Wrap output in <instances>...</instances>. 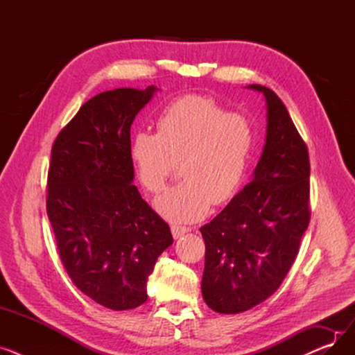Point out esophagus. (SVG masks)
Here are the masks:
<instances>
[{"label":"esophagus","instance_id":"1","mask_svg":"<svg viewBox=\"0 0 355 355\" xmlns=\"http://www.w3.org/2000/svg\"><path fill=\"white\" fill-rule=\"evenodd\" d=\"M171 232H173L174 239H180L184 234H187L189 232H191V229L190 227H185V226H171Z\"/></svg>","mask_w":355,"mask_h":355}]
</instances>
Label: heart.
<instances>
[{
  "label": "heart",
  "mask_w": 355,
  "mask_h": 355,
  "mask_svg": "<svg viewBox=\"0 0 355 355\" xmlns=\"http://www.w3.org/2000/svg\"><path fill=\"white\" fill-rule=\"evenodd\" d=\"M254 144V125L248 116L211 98L189 95L162 109L157 134L139 130L132 137L129 155L138 180L153 194L162 191L180 162L182 181L155 200V209L170 221L189 223L237 194Z\"/></svg>",
  "instance_id": "obj_1"
}]
</instances>
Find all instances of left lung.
I'll use <instances>...</instances> for the list:
<instances>
[{"mask_svg":"<svg viewBox=\"0 0 355 355\" xmlns=\"http://www.w3.org/2000/svg\"><path fill=\"white\" fill-rule=\"evenodd\" d=\"M268 128L253 180L200 232L206 243L202 297L218 313L245 312L284 282L309 211V155L284 102L262 85Z\"/></svg>","mask_w":355,"mask_h":355,"instance_id":"obj_1","label":"left lung"}]
</instances>
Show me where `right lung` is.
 Returning a JSON list of instances; mask_svg holds the SVG:
<instances>
[{
  "label": "right lung",
  "instance_id": "1",
  "mask_svg": "<svg viewBox=\"0 0 355 355\" xmlns=\"http://www.w3.org/2000/svg\"><path fill=\"white\" fill-rule=\"evenodd\" d=\"M157 87H121L87 101L51 148L47 216L71 282L99 305L126 311L146 300L170 226L134 181L130 125Z\"/></svg>",
  "mask_w": 355,
  "mask_h": 355
}]
</instances>
